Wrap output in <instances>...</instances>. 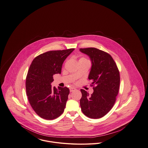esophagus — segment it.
I'll use <instances>...</instances> for the list:
<instances>
[{
	"mask_svg": "<svg viewBox=\"0 0 148 148\" xmlns=\"http://www.w3.org/2000/svg\"><path fill=\"white\" fill-rule=\"evenodd\" d=\"M69 89H70V92H74V91H75L76 90V89L73 88V87H71Z\"/></svg>",
	"mask_w": 148,
	"mask_h": 148,
	"instance_id": "34e87169",
	"label": "esophagus"
}]
</instances>
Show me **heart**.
Returning <instances> with one entry per match:
<instances>
[{"mask_svg":"<svg viewBox=\"0 0 148 148\" xmlns=\"http://www.w3.org/2000/svg\"><path fill=\"white\" fill-rule=\"evenodd\" d=\"M79 60H88V59H86L84 57H81L80 59H79Z\"/></svg>","mask_w":148,"mask_h":148,"instance_id":"heart-1","label":"heart"}]
</instances>
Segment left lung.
Here are the masks:
<instances>
[{
  "label": "left lung",
  "instance_id": "obj_1",
  "mask_svg": "<svg viewBox=\"0 0 148 148\" xmlns=\"http://www.w3.org/2000/svg\"><path fill=\"white\" fill-rule=\"evenodd\" d=\"M80 50L92 60L88 78L94 89L91 95L84 89L80 90L81 109L90 118H101L109 113L115 103L119 89V71L112 56L106 51L95 48H80Z\"/></svg>",
  "mask_w": 148,
  "mask_h": 148
}]
</instances>
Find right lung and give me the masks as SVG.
<instances>
[{
  "label": "right lung",
  "mask_w": 148,
  "mask_h": 148,
  "mask_svg": "<svg viewBox=\"0 0 148 148\" xmlns=\"http://www.w3.org/2000/svg\"><path fill=\"white\" fill-rule=\"evenodd\" d=\"M75 49L51 50L36 56L30 65L25 87L29 103L42 119H55L64 112L69 89L51 88L53 75L60 74L64 61Z\"/></svg>",
  "instance_id": "add662e5"
}]
</instances>
